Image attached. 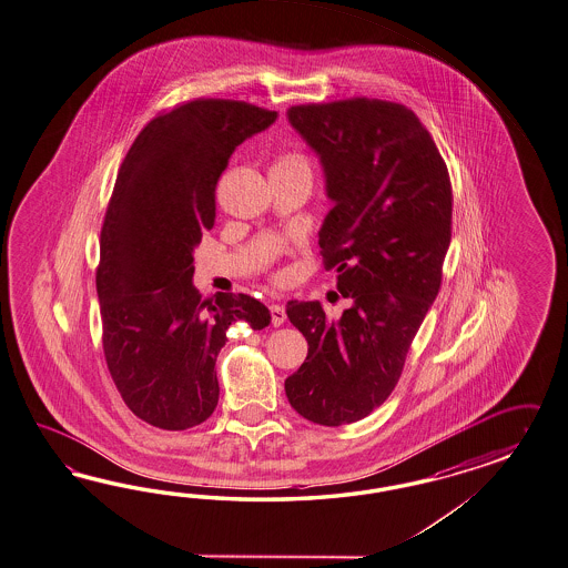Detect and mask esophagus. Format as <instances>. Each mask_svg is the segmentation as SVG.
I'll list each match as a JSON object with an SVG mask.
<instances>
[{"mask_svg": "<svg viewBox=\"0 0 568 568\" xmlns=\"http://www.w3.org/2000/svg\"><path fill=\"white\" fill-rule=\"evenodd\" d=\"M271 314H273V323H285V307L281 306V304H273L271 306Z\"/></svg>", "mask_w": 568, "mask_h": 568, "instance_id": "1", "label": "esophagus"}]
</instances>
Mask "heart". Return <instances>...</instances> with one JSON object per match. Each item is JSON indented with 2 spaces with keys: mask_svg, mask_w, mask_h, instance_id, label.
Instances as JSON below:
<instances>
[{
  "mask_svg": "<svg viewBox=\"0 0 568 568\" xmlns=\"http://www.w3.org/2000/svg\"><path fill=\"white\" fill-rule=\"evenodd\" d=\"M295 163H304V159H300V156H285L276 165H295Z\"/></svg>",
  "mask_w": 568,
  "mask_h": 568,
  "instance_id": "obj_1",
  "label": "heart"
}]
</instances>
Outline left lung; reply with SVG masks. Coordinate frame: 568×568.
Instances as JSON below:
<instances>
[{
	"label": "left lung",
	"instance_id": "left-lung-1",
	"mask_svg": "<svg viewBox=\"0 0 568 568\" xmlns=\"http://www.w3.org/2000/svg\"><path fill=\"white\" fill-rule=\"evenodd\" d=\"M287 118L323 163L335 206L318 244L347 307L331 316L318 302L287 304L307 357L285 393L297 414L338 426L372 414L399 381L440 290L453 190L445 159L405 105L357 97L295 105Z\"/></svg>",
	"mask_w": 568,
	"mask_h": 568
}]
</instances>
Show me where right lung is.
Returning a JSON list of instances; mask_svg holds the SVG:
<instances>
[{
	"instance_id": "right-lung-1",
	"label": "right lung",
	"mask_w": 568,
	"mask_h": 568,
	"mask_svg": "<svg viewBox=\"0 0 568 568\" xmlns=\"http://www.w3.org/2000/svg\"><path fill=\"white\" fill-rule=\"evenodd\" d=\"M275 120L244 101H187L146 123L118 171L97 268L103 347L125 405L156 428H192L213 414L231 326L271 323L244 293L200 300L192 276L231 154Z\"/></svg>"
}]
</instances>
